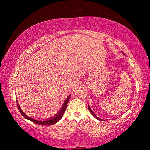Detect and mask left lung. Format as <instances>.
<instances>
[{"label": "left lung", "mask_w": 150, "mask_h": 150, "mask_svg": "<svg viewBox=\"0 0 150 150\" xmlns=\"http://www.w3.org/2000/svg\"><path fill=\"white\" fill-rule=\"evenodd\" d=\"M88 110H89V111L91 112V113L92 114V115L94 116V117H95V118H96V119H98V120H103V119H100V118H99L98 117H97V116H96L95 114L93 113V112L91 110V108H90V106H89V105H88Z\"/></svg>", "instance_id": "1"}]
</instances>
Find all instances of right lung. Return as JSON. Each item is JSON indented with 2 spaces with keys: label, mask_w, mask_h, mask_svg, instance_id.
<instances>
[{
  "label": "right lung",
  "mask_w": 150,
  "mask_h": 150,
  "mask_svg": "<svg viewBox=\"0 0 150 150\" xmlns=\"http://www.w3.org/2000/svg\"><path fill=\"white\" fill-rule=\"evenodd\" d=\"M70 96H71V95L68 96L67 98H66V100H65V102H64V103H63L62 107L60 109L59 112L57 113L54 116H53V118H51V119L49 118L48 119V120H45V121H40V120H34V119H32L31 118L28 117V116L26 114L24 113L23 112H22V110H21V108H20V107L19 104H18V103L17 100H16V103H17V106H18V108L20 112L21 113V115L23 116L25 118H26V119H28V120L32 121V122H34L35 124H40V125L49 126V125H53V124H54L56 122H57L63 117V114H64L66 108H67V105L68 102H69Z\"/></svg>",
  "instance_id": "1"
}]
</instances>
